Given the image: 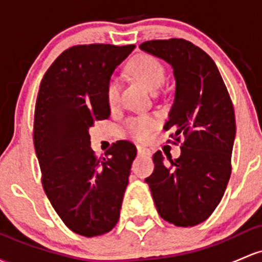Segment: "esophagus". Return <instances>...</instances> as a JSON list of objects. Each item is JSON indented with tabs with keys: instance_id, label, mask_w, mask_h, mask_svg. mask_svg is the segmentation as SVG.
<instances>
[{
	"instance_id": "esophagus-1",
	"label": "esophagus",
	"mask_w": 262,
	"mask_h": 262,
	"mask_svg": "<svg viewBox=\"0 0 262 262\" xmlns=\"http://www.w3.org/2000/svg\"><path fill=\"white\" fill-rule=\"evenodd\" d=\"M137 150H138V154H140V156H150V150L148 148L143 147V145H137Z\"/></svg>"
}]
</instances>
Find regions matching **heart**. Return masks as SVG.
Listing matches in <instances>:
<instances>
[{
  "label": "heart",
  "instance_id": "1",
  "mask_svg": "<svg viewBox=\"0 0 262 262\" xmlns=\"http://www.w3.org/2000/svg\"><path fill=\"white\" fill-rule=\"evenodd\" d=\"M129 71L133 76L144 82L150 89H157L162 85L166 78L164 66L158 59L149 54H140L134 57L129 64ZM106 100L112 109L117 108L120 103V82L118 78L113 76L106 84ZM159 125L156 115L143 114L126 120L124 130L126 136L137 140L147 139Z\"/></svg>",
  "mask_w": 262,
  "mask_h": 262
}]
</instances>
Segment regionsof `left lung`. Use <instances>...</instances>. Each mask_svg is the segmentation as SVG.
I'll use <instances>...</instances> for the list:
<instances>
[{
    "label": "left lung",
    "mask_w": 262,
    "mask_h": 262,
    "mask_svg": "<svg viewBox=\"0 0 262 262\" xmlns=\"http://www.w3.org/2000/svg\"><path fill=\"white\" fill-rule=\"evenodd\" d=\"M142 50L166 60L176 78L174 103L164 130L181 157L166 163L154 153V170L145 178L157 211L181 227L206 221L224 196L231 176V153L236 134L235 112L224 79L213 60L184 38L150 40Z\"/></svg>",
    "instance_id": "8db88e82"
}]
</instances>
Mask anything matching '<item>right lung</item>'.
Segmentation results:
<instances>
[{"label": "right lung", "instance_id": "obj_1", "mask_svg": "<svg viewBox=\"0 0 262 262\" xmlns=\"http://www.w3.org/2000/svg\"><path fill=\"white\" fill-rule=\"evenodd\" d=\"M134 45H76L43 75L34 115L41 183L62 222L85 237L109 232L119 220L136 145L119 140L105 158L90 148L89 129L108 119L106 84Z\"/></svg>", "mask_w": 262, "mask_h": 262}]
</instances>
